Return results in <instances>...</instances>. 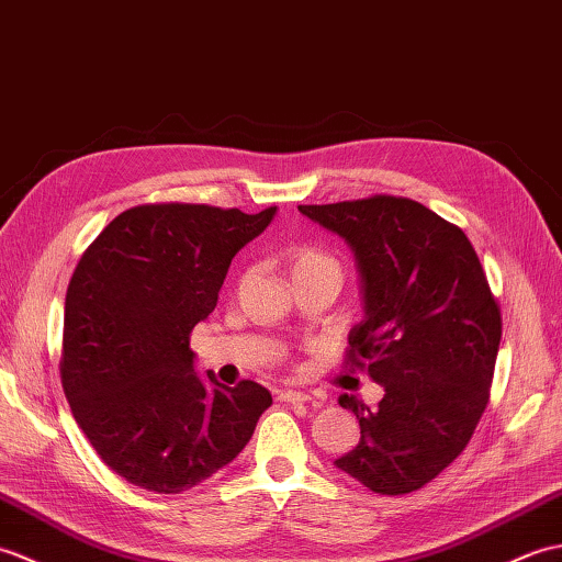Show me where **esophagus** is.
I'll list each match as a JSON object with an SVG mask.
<instances>
[{
  "mask_svg": "<svg viewBox=\"0 0 562 562\" xmlns=\"http://www.w3.org/2000/svg\"><path fill=\"white\" fill-rule=\"evenodd\" d=\"M279 398H281V402H285V404H305V402H310V394L295 392V390H281Z\"/></svg>",
  "mask_w": 562,
  "mask_h": 562,
  "instance_id": "esophagus-1",
  "label": "esophagus"
}]
</instances>
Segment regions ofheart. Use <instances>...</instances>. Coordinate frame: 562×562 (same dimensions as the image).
Masks as SVG:
<instances>
[{"label": "heart", "mask_w": 562, "mask_h": 562, "mask_svg": "<svg viewBox=\"0 0 562 562\" xmlns=\"http://www.w3.org/2000/svg\"><path fill=\"white\" fill-rule=\"evenodd\" d=\"M289 269L291 279L307 277V273H331V277L341 281V261L329 255L327 249L315 245L293 247L289 255Z\"/></svg>", "instance_id": "b5f03b06"}]
</instances>
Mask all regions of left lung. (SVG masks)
<instances>
[{
    "label": "left lung",
    "instance_id": "8db88e82",
    "mask_svg": "<svg viewBox=\"0 0 562 562\" xmlns=\"http://www.w3.org/2000/svg\"><path fill=\"white\" fill-rule=\"evenodd\" d=\"M356 257L363 319L348 363L384 386L378 408L341 394L360 442L336 469L380 495L418 491L469 445L488 404L503 322L464 231L414 199L297 206Z\"/></svg>",
    "mask_w": 562,
    "mask_h": 562
}]
</instances>
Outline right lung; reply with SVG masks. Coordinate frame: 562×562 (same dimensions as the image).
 <instances>
[{
  "instance_id": "right-lung-1",
  "label": "right lung",
  "mask_w": 562,
  "mask_h": 562,
  "mask_svg": "<svg viewBox=\"0 0 562 562\" xmlns=\"http://www.w3.org/2000/svg\"><path fill=\"white\" fill-rule=\"evenodd\" d=\"M259 214L206 204L122 211L86 249L65 301L61 386L105 464L151 493L214 476L271 406L265 386L199 378L190 334L214 313L233 257L267 231Z\"/></svg>"
}]
</instances>
